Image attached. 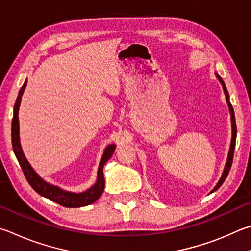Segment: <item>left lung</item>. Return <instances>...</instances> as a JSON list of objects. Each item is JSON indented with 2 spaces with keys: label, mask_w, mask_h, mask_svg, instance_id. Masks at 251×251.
I'll return each instance as SVG.
<instances>
[{
  "label": "left lung",
  "mask_w": 251,
  "mask_h": 251,
  "mask_svg": "<svg viewBox=\"0 0 251 251\" xmlns=\"http://www.w3.org/2000/svg\"><path fill=\"white\" fill-rule=\"evenodd\" d=\"M217 79L220 80V82L222 83L223 86V90H224V93H225V97H226V102L228 104V107H229V112H230V118H231V143H230V148H229V152H228V158H227V162L225 165L224 168V171H223V175L222 177L220 179V181L217 182V184L215 185V188H214L211 193H213L214 191H216L220 186L224 183V181L226 180L227 176H228L229 170H230V167H231V163H233V158H234V151H235V144H236V135H237V128H236V121H235V113H234V108L231 106L230 101H229V94H228V91L226 89V85L224 83V81L221 78L220 75L216 74Z\"/></svg>",
  "instance_id": "1"
}]
</instances>
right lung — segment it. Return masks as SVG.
Instances as JSON below:
<instances>
[{"label":"right lung","instance_id":"obj_1","mask_svg":"<svg viewBox=\"0 0 251 251\" xmlns=\"http://www.w3.org/2000/svg\"><path fill=\"white\" fill-rule=\"evenodd\" d=\"M27 81L24 82V84L18 92V97L16 99L15 105H14V113H13V121H12V146L14 153L17 158L20 166L22 168L23 172L26 180L30 184L36 192L42 195L44 198H47L51 200L52 202L60 204L61 206L65 207H81L86 206V205L92 204L93 202L101 197V194L104 191V186H105V180H104L103 176V167L105 165V162L112 157L115 150V145L107 146L104 150V153L100 162L99 170H98V179L95 184L91 186L84 192L82 193H74V192H68V191L62 190L58 186H54L52 184L47 183L46 181H44L37 173L34 171L33 168L29 165V162L27 161L24 152L22 150V146L20 143V124H18V108L21 105L22 101V95L24 93V90L26 88Z\"/></svg>","mask_w":251,"mask_h":251}]
</instances>
